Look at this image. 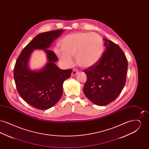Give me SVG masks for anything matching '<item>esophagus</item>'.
Masks as SVG:
<instances>
[{
    "label": "esophagus",
    "mask_w": 149,
    "mask_h": 149,
    "mask_svg": "<svg viewBox=\"0 0 149 149\" xmlns=\"http://www.w3.org/2000/svg\"><path fill=\"white\" fill-rule=\"evenodd\" d=\"M78 71L76 69H73V70L72 71V73H71V75L72 76H74L75 75L77 74H78Z\"/></svg>",
    "instance_id": "34e87169"
}]
</instances>
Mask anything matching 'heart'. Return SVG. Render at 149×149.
<instances>
[{
	"label": "heart",
	"mask_w": 149,
	"mask_h": 149,
	"mask_svg": "<svg viewBox=\"0 0 149 149\" xmlns=\"http://www.w3.org/2000/svg\"><path fill=\"white\" fill-rule=\"evenodd\" d=\"M60 49H56L58 58L66 65L72 63L71 56H75L78 65L83 68L97 64L104 53V42L98 34L78 32L65 36L59 42Z\"/></svg>",
	"instance_id": "1"
}]
</instances>
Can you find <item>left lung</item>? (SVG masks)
Segmentation results:
<instances>
[{"instance_id":"8db88e82","label":"left lung","mask_w":149,"mask_h":149,"mask_svg":"<svg viewBox=\"0 0 149 149\" xmlns=\"http://www.w3.org/2000/svg\"><path fill=\"white\" fill-rule=\"evenodd\" d=\"M106 51L99 62L84 70L87 80L83 87L85 96L96 105L103 106L116 99L126 81L128 63L118 45L103 39Z\"/></svg>"}]
</instances>
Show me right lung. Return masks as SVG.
Returning a JSON list of instances; mask_svg holds the SVG:
<instances>
[{"instance_id": "1", "label": "right lung", "mask_w": 149, "mask_h": 149, "mask_svg": "<svg viewBox=\"0 0 149 149\" xmlns=\"http://www.w3.org/2000/svg\"><path fill=\"white\" fill-rule=\"evenodd\" d=\"M64 31L56 29L36 36L22 51L15 64L14 79L17 91L26 103L37 109L45 110L55 106L63 95L64 81L71 75L72 70L57 67L55 64L58 60L56 54L47 49ZM35 49H43L48 58L45 67L39 72L31 71L28 66L29 57Z\"/></svg>"}]
</instances>
